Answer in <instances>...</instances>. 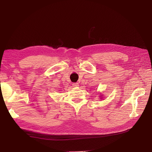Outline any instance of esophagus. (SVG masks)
<instances>
[{
    "label": "esophagus",
    "instance_id": "esophagus-1",
    "mask_svg": "<svg viewBox=\"0 0 152 152\" xmlns=\"http://www.w3.org/2000/svg\"><path fill=\"white\" fill-rule=\"evenodd\" d=\"M73 86L75 87H77L79 86V84L77 83H73Z\"/></svg>",
    "mask_w": 152,
    "mask_h": 152
}]
</instances>
